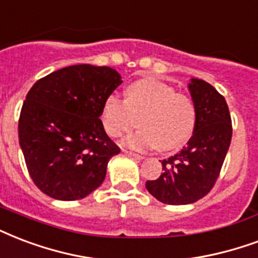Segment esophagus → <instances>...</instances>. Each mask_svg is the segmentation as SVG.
Listing matches in <instances>:
<instances>
[{
	"instance_id": "1",
	"label": "esophagus",
	"mask_w": 258,
	"mask_h": 258,
	"mask_svg": "<svg viewBox=\"0 0 258 258\" xmlns=\"http://www.w3.org/2000/svg\"><path fill=\"white\" fill-rule=\"evenodd\" d=\"M123 152H125L126 155H129V156H132V158H135L136 160H143V159H144V156H141V155L139 154H135V152H132V151L123 150Z\"/></svg>"
}]
</instances>
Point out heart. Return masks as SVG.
I'll list each match as a JSON object with an SVG mask.
<instances>
[{
	"mask_svg": "<svg viewBox=\"0 0 258 258\" xmlns=\"http://www.w3.org/2000/svg\"><path fill=\"white\" fill-rule=\"evenodd\" d=\"M102 121L113 137L140 123L141 129L122 139L125 147L175 150L193 133L196 107L187 95L178 94L171 85L156 79H141L127 85L125 99L108 95L102 107Z\"/></svg>",
	"mask_w": 258,
	"mask_h": 258,
	"instance_id": "obj_1",
	"label": "heart"
}]
</instances>
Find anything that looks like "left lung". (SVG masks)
<instances>
[{
    "label": "left lung",
    "instance_id": "1",
    "mask_svg": "<svg viewBox=\"0 0 258 258\" xmlns=\"http://www.w3.org/2000/svg\"><path fill=\"white\" fill-rule=\"evenodd\" d=\"M196 107L193 135L178 154L162 160L163 173L145 187L163 204H191L203 199L218 179L231 143L228 106L214 87L200 79L187 84Z\"/></svg>",
    "mask_w": 258,
    "mask_h": 258
}]
</instances>
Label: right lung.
Listing matches in <instances>:
<instances>
[{
  "label": "right lung",
  "instance_id": "add662e5",
  "mask_svg": "<svg viewBox=\"0 0 258 258\" xmlns=\"http://www.w3.org/2000/svg\"><path fill=\"white\" fill-rule=\"evenodd\" d=\"M108 67L72 65L32 85L19 119V143L31 178L55 200L84 199L103 183L119 148L104 132V99L121 84Z\"/></svg>",
  "mask_w": 258,
  "mask_h": 258
}]
</instances>
